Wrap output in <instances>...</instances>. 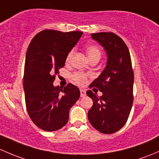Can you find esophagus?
<instances>
[{
	"instance_id": "34e87169",
	"label": "esophagus",
	"mask_w": 159,
	"mask_h": 159,
	"mask_svg": "<svg viewBox=\"0 0 159 159\" xmlns=\"http://www.w3.org/2000/svg\"><path fill=\"white\" fill-rule=\"evenodd\" d=\"M80 91H81V98H84V97L86 96V91H85V90L81 89V90H80Z\"/></svg>"
}]
</instances>
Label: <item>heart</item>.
Returning a JSON list of instances; mask_svg holds the SVG:
<instances>
[{
    "mask_svg": "<svg viewBox=\"0 0 159 159\" xmlns=\"http://www.w3.org/2000/svg\"><path fill=\"white\" fill-rule=\"evenodd\" d=\"M85 51H86L87 55H88V58H90L91 61H99L101 59L102 56V51L101 48L99 46H98L97 45L94 44H89L86 46L85 48ZM75 54V50L71 49L68 52V53L67 54L66 61V62H70L72 59L73 56ZM72 78L75 81V82H76L78 84L83 85L86 83L87 81V78L85 76L84 74L81 72H76L75 74L72 75Z\"/></svg>",
    "mask_w": 159,
    "mask_h": 159,
    "instance_id": "b5f03b06",
    "label": "heart"
}]
</instances>
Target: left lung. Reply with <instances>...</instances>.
<instances>
[{
  "instance_id": "8db88e82",
  "label": "left lung",
  "mask_w": 159,
  "mask_h": 159,
  "mask_svg": "<svg viewBox=\"0 0 159 159\" xmlns=\"http://www.w3.org/2000/svg\"><path fill=\"white\" fill-rule=\"evenodd\" d=\"M92 39L103 46L107 54L106 68L90 88H97L101 97L89 90L93 100L88 113L90 123L99 132L112 134L126 124L133 102V74L130 53L126 43L111 32L91 33Z\"/></svg>"
}]
</instances>
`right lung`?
I'll return each instance as SVG.
<instances>
[{
    "label": "right lung",
    "instance_id": "obj_1",
    "mask_svg": "<svg viewBox=\"0 0 159 159\" xmlns=\"http://www.w3.org/2000/svg\"><path fill=\"white\" fill-rule=\"evenodd\" d=\"M82 32H39L31 40L26 54L23 75L25 102L35 125L45 131H56L68 123L69 110L80 98V91L68 83L64 88L52 83L63 68L67 54Z\"/></svg>",
    "mask_w": 159,
    "mask_h": 159
}]
</instances>
